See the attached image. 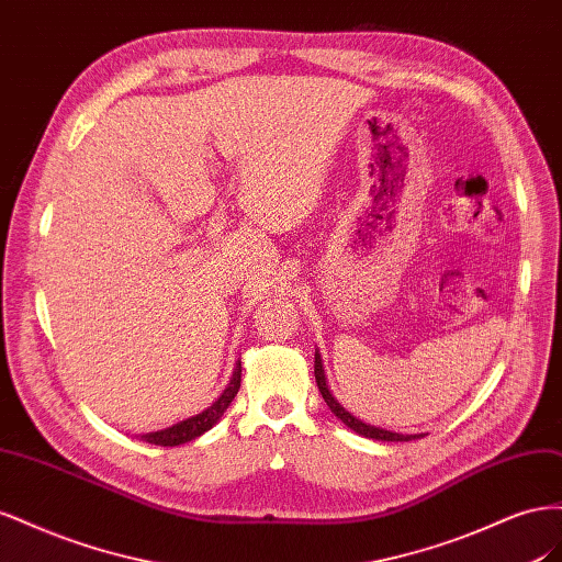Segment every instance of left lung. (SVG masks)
<instances>
[{
  "mask_svg": "<svg viewBox=\"0 0 562 562\" xmlns=\"http://www.w3.org/2000/svg\"><path fill=\"white\" fill-rule=\"evenodd\" d=\"M314 375H316V384H318L321 396H323V401H326V405L330 407V413L337 419H342L351 431H356L359 436H366V438H372V440H413V438H419V434L403 436V434H394V431H386V429H380V427H372V424L356 419L349 411H345V407L339 405L337 398L330 394V389L326 384V375H323V363H321L318 351L314 353Z\"/></svg>",
  "mask_w": 562,
  "mask_h": 562,
  "instance_id": "1",
  "label": "left lung"
}]
</instances>
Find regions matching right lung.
Instances as JSON below:
<instances>
[{"mask_svg":"<svg viewBox=\"0 0 562 562\" xmlns=\"http://www.w3.org/2000/svg\"><path fill=\"white\" fill-rule=\"evenodd\" d=\"M239 386H241V361L236 363L234 375H232L227 389L223 391V394H220V398H217L215 403H211V405L206 407V411L194 415V417H187V419L173 424V427H168V429L143 434L140 440H145V443H151V446L173 448V446L187 443V440L199 438L201 434H206L209 429H213L215 424L220 422V417L225 415V411L229 407V403L234 401V396H236V391H239Z\"/></svg>","mask_w":562,"mask_h":562,"instance_id":"add662e5","label":"right lung"}]
</instances>
